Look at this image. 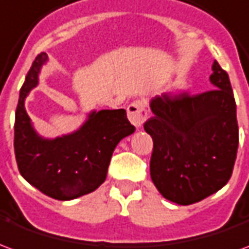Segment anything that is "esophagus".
<instances>
[{
	"label": "esophagus",
	"mask_w": 249,
	"mask_h": 249,
	"mask_svg": "<svg viewBox=\"0 0 249 249\" xmlns=\"http://www.w3.org/2000/svg\"><path fill=\"white\" fill-rule=\"evenodd\" d=\"M128 119L136 128H140L148 117V107L144 100H136L128 107Z\"/></svg>",
	"instance_id": "esophagus-1"
}]
</instances>
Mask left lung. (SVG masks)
Listing matches in <instances>:
<instances>
[{
    "label": "left lung",
    "mask_w": 249,
    "mask_h": 249,
    "mask_svg": "<svg viewBox=\"0 0 249 249\" xmlns=\"http://www.w3.org/2000/svg\"><path fill=\"white\" fill-rule=\"evenodd\" d=\"M214 89L152 98L144 129L153 140L151 178L164 197L189 205L228 183L239 146L236 103L227 71L214 60Z\"/></svg>",
    "instance_id": "left-lung-1"
}]
</instances>
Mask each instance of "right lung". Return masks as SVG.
Segmentation results:
<instances>
[{"label":"right lung","instance_id":"1","mask_svg":"<svg viewBox=\"0 0 249 249\" xmlns=\"http://www.w3.org/2000/svg\"><path fill=\"white\" fill-rule=\"evenodd\" d=\"M48 61L40 53L19 90L14 123V153L21 176L56 200H73L97 189L107 178L114 148L135 126L125 109L93 110L85 124L71 135L44 139L30 123L25 98L38 84L41 66Z\"/></svg>","mask_w":249,"mask_h":249}]
</instances>
